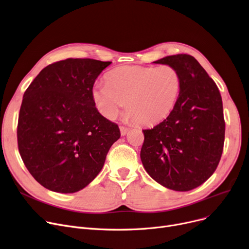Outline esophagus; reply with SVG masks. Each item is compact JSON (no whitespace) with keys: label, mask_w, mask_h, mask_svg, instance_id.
I'll return each mask as SVG.
<instances>
[{"label":"esophagus","mask_w":249,"mask_h":249,"mask_svg":"<svg viewBox=\"0 0 249 249\" xmlns=\"http://www.w3.org/2000/svg\"><path fill=\"white\" fill-rule=\"evenodd\" d=\"M120 129H121V135L122 136H125L126 133L128 132V127H125V126H120Z\"/></svg>","instance_id":"1"}]
</instances>
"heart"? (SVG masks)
I'll list each match as a JSON object with an SVG mask.
<instances>
[{
	"label": "heart",
	"instance_id": "heart-1",
	"mask_svg": "<svg viewBox=\"0 0 249 249\" xmlns=\"http://www.w3.org/2000/svg\"><path fill=\"white\" fill-rule=\"evenodd\" d=\"M97 83L91 96L98 111L114 120L125 106L126 120L154 124L167 117L174 108L180 90V75L175 68L123 66Z\"/></svg>",
	"mask_w": 249,
	"mask_h": 249
}]
</instances>
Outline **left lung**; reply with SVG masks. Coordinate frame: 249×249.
<instances>
[{"mask_svg":"<svg viewBox=\"0 0 249 249\" xmlns=\"http://www.w3.org/2000/svg\"><path fill=\"white\" fill-rule=\"evenodd\" d=\"M154 64L168 65L180 75L178 99L169 115L143 129L141 160L161 185L187 192L203 184L220 162L225 121L216 83L189 54L168 55Z\"/></svg>","mask_w":249,"mask_h":249,"instance_id":"1","label":"left lung"}]
</instances>
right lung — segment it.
Instances as JSON below:
<instances>
[{
    "label": "right lung",
    "mask_w": 249,
    "mask_h": 249,
    "mask_svg": "<svg viewBox=\"0 0 249 249\" xmlns=\"http://www.w3.org/2000/svg\"><path fill=\"white\" fill-rule=\"evenodd\" d=\"M111 62L67 58L45 67L23 96L18 149L34 179L52 192L73 194L101 171L121 137L91 96L95 80Z\"/></svg>",
    "instance_id": "add662e5"
}]
</instances>
